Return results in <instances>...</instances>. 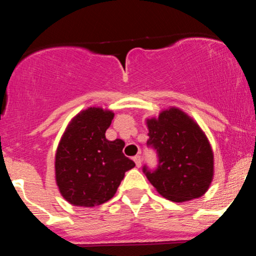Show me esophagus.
Segmentation results:
<instances>
[{
	"label": "esophagus",
	"instance_id": "1",
	"mask_svg": "<svg viewBox=\"0 0 256 256\" xmlns=\"http://www.w3.org/2000/svg\"><path fill=\"white\" fill-rule=\"evenodd\" d=\"M134 161L137 167H140V165H142V158H140V155H136V156H134Z\"/></svg>",
	"mask_w": 256,
	"mask_h": 256
}]
</instances>
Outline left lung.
Segmentation results:
<instances>
[{"mask_svg": "<svg viewBox=\"0 0 256 256\" xmlns=\"http://www.w3.org/2000/svg\"><path fill=\"white\" fill-rule=\"evenodd\" d=\"M146 126V146L156 152L158 165H144L143 173L152 186L173 202L204 195L213 179V152L200 126L178 108L148 119Z\"/></svg>", "mask_w": 256, "mask_h": 256, "instance_id": "left-lung-1", "label": "left lung"}]
</instances>
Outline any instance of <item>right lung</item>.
Returning <instances> with one entry per match:
<instances>
[{
	"label": "right lung",
	"instance_id": "1",
	"mask_svg": "<svg viewBox=\"0 0 256 256\" xmlns=\"http://www.w3.org/2000/svg\"><path fill=\"white\" fill-rule=\"evenodd\" d=\"M114 113L90 107L67 126L55 155L61 195L71 204L94 207L114 196L134 162L122 152L124 140H108L106 130Z\"/></svg>",
	"mask_w": 256,
	"mask_h": 256
}]
</instances>
